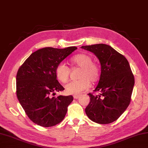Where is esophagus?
<instances>
[{"instance_id": "esophagus-1", "label": "esophagus", "mask_w": 148, "mask_h": 148, "mask_svg": "<svg viewBox=\"0 0 148 148\" xmlns=\"http://www.w3.org/2000/svg\"><path fill=\"white\" fill-rule=\"evenodd\" d=\"M80 96V95H74V96H73V97H74V98H75V99H77Z\"/></svg>"}]
</instances>
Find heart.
Instances as JSON below:
<instances>
[{
	"mask_svg": "<svg viewBox=\"0 0 148 148\" xmlns=\"http://www.w3.org/2000/svg\"><path fill=\"white\" fill-rule=\"evenodd\" d=\"M71 61L75 65L82 69L79 72V79L72 81L65 85L66 92L71 95H77L83 92L90 87V82H95L98 79L100 75V67L92 62L90 56L80 53L74 56ZM55 74L57 79L63 83L68 81L70 69L65 63L61 62L56 66Z\"/></svg>",
	"mask_w": 148,
	"mask_h": 148,
	"instance_id": "heart-1",
	"label": "heart"
}]
</instances>
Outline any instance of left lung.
<instances>
[{"mask_svg":"<svg viewBox=\"0 0 148 148\" xmlns=\"http://www.w3.org/2000/svg\"><path fill=\"white\" fill-rule=\"evenodd\" d=\"M95 53L101 64V74L95 91L89 93L90 101L85 108L89 119L100 124L116 121L127 108L131 101L135 78L128 61L111 46L96 44L82 46Z\"/></svg>","mask_w":148,"mask_h":148,"instance_id":"obj_1","label":"left lung"}]
</instances>
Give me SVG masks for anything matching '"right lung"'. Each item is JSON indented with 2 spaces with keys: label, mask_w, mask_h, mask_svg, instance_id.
Listing matches in <instances>:
<instances>
[{
  "label": "right lung",
  "mask_w": 148,
  "mask_h": 148,
  "mask_svg": "<svg viewBox=\"0 0 148 148\" xmlns=\"http://www.w3.org/2000/svg\"><path fill=\"white\" fill-rule=\"evenodd\" d=\"M77 49L45 47L36 51L18 69L16 76V93L28 118L42 127H52L62 121L72 96H52L65 88L57 80L58 64Z\"/></svg>",
  "instance_id": "obj_1"
}]
</instances>
